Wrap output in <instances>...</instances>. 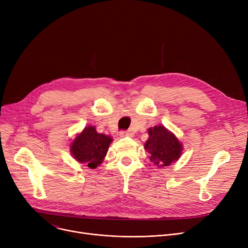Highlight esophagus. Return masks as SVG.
I'll list each match as a JSON object with an SVG mask.
<instances>
[{
  "instance_id": "34e87169",
  "label": "esophagus",
  "mask_w": 248,
  "mask_h": 248,
  "mask_svg": "<svg viewBox=\"0 0 248 248\" xmlns=\"http://www.w3.org/2000/svg\"><path fill=\"white\" fill-rule=\"evenodd\" d=\"M120 136L122 138H124V137H133L134 136V133L133 131H131V129H128V131H125V132H121L120 133Z\"/></svg>"
}]
</instances>
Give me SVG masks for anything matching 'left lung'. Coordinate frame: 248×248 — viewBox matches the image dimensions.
<instances>
[{"mask_svg":"<svg viewBox=\"0 0 248 248\" xmlns=\"http://www.w3.org/2000/svg\"><path fill=\"white\" fill-rule=\"evenodd\" d=\"M149 139L145 144L146 151L150 154L149 158L158 168H164L176 163L183 153V144L179 139L159 124L148 129Z\"/></svg>","mask_w":248,"mask_h":248,"instance_id":"1","label":"left lung"}]
</instances>
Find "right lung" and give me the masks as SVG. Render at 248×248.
Masks as SVG:
<instances>
[{"label":"right lung","instance_id":"1","mask_svg":"<svg viewBox=\"0 0 248 248\" xmlns=\"http://www.w3.org/2000/svg\"><path fill=\"white\" fill-rule=\"evenodd\" d=\"M112 140L109 136L98 134L95 126L87 125L70 142V153L78 163L95 169L106 158Z\"/></svg>","mask_w":248,"mask_h":248}]
</instances>
